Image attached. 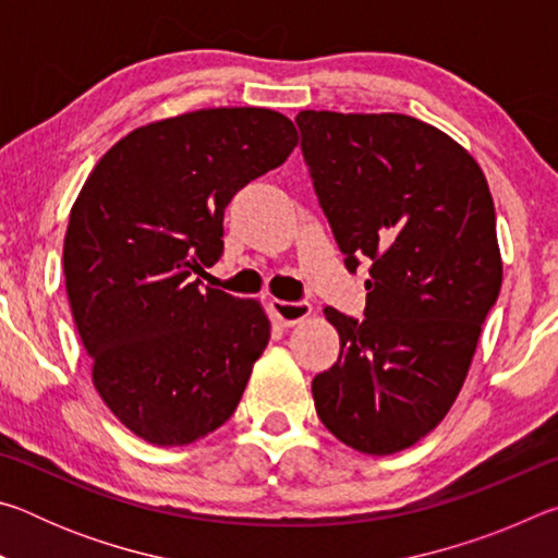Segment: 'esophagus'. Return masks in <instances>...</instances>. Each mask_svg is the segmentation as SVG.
<instances>
[{"instance_id": "1", "label": "esophagus", "mask_w": 558, "mask_h": 558, "mask_svg": "<svg viewBox=\"0 0 558 558\" xmlns=\"http://www.w3.org/2000/svg\"><path fill=\"white\" fill-rule=\"evenodd\" d=\"M272 313H276V317L280 319V325L292 327L313 313V305H310L307 300H295V302L272 300Z\"/></svg>"}]
</instances>
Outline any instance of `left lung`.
<instances>
[{"label": "left lung", "instance_id": "1", "mask_svg": "<svg viewBox=\"0 0 558 558\" xmlns=\"http://www.w3.org/2000/svg\"><path fill=\"white\" fill-rule=\"evenodd\" d=\"M302 157L344 266L369 260L364 319L325 307L339 356L313 379L319 421L369 456L411 448L458 399L502 288L483 169L399 112L302 110Z\"/></svg>", "mask_w": 558, "mask_h": 558}]
</instances>
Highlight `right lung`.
I'll return each instance as SVG.
<instances>
[{
    "label": "right lung",
    "instance_id": "add662e5",
    "mask_svg": "<svg viewBox=\"0 0 558 558\" xmlns=\"http://www.w3.org/2000/svg\"><path fill=\"white\" fill-rule=\"evenodd\" d=\"M295 125L266 108L149 122L112 145L75 199L63 276L93 384L155 446L223 426L270 339L260 302L202 288L235 192L286 162Z\"/></svg>",
    "mask_w": 558,
    "mask_h": 558
}]
</instances>
